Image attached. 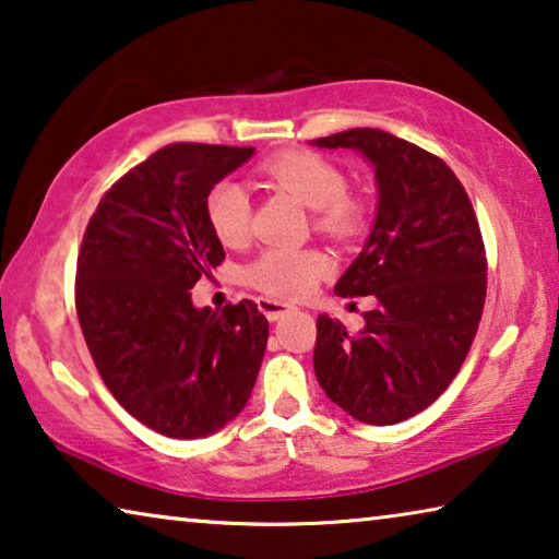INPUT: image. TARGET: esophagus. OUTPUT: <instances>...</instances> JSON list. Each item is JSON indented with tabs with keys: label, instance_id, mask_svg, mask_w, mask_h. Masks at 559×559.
<instances>
[{
	"label": "esophagus",
	"instance_id": "esophagus-1",
	"mask_svg": "<svg viewBox=\"0 0 559 559\" xmlns=\"http://www.w3.org/2000/svg\"><path fill=\"white\" fill-rule=\"evenodd\" d=\"M257 305H260L262 312L267 314V320H272V322H277L285 314L295 312V307L287 305V302H282V299H272V297H260V299H257Z\"/></svg>",
	"mask_w": 559,
	"mask_h": 559
}]
</instances>
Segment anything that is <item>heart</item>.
<instances>
[{"label":"heart","instance_id":"b5f03b06","mask_svg":"<svg viewBox=\"0 0 559 559\" xmlns=\"http://www.w3.org/2000/svg\"><path fill=\"white\" fill-rule=\"evenodd\" d=\"M264 177L314 212V225L330 237H352L362 227V204L347 194V177L317 152H285L264 162ZM250 194L239 182L214 185L207 219L222 245L242 242L250 231ZM328 270V260L309 250H267L247 267V282L277 297H302Z\"/></svg>","mask_w":559,"mask_h":559}]
</instances>
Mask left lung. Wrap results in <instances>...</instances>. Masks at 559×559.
<instances>
[{
  "instance_id": "1",
  "label": "left lung",
  "mask_w": 559,
  "mask_h": 559,
  "mask_svg": "<svg viewBox=\"0 0 559 559\" xmlns=\"http://www.w3.org/2000/svg\"><path fill=\"white\" fill-rule=\"evenodd\" d=\"M359 152L374 171L377 212L362 252L334 292L374 297L365 328L322 314L314 374L359 423H402L440 397L465 362L485 307L487 264L469 197L435 154L382 130L312 140Z\"/></svg>"
}]
</instances>
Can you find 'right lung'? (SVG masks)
Here are the masks:
<instances>
[{
	"instance_id": "obj_1",
	"label": "right lung",
	"mask_w": 559,
	"mask_h": 559,
	"mask_svg": "<svg viewBox=\"0 0 559 559\" xmlns=\"http://www.w3.org/2000/svg\"><path fill=\"white\" fill-rule=\"evenodd\" d=\"M252 147L167 144L102 197L76 257V317L102 380L134 419L175 440L231 423L250 400L270 322L252 299L194 307L225 260L207 194Z\"/></svg>"
}]
</instances>
